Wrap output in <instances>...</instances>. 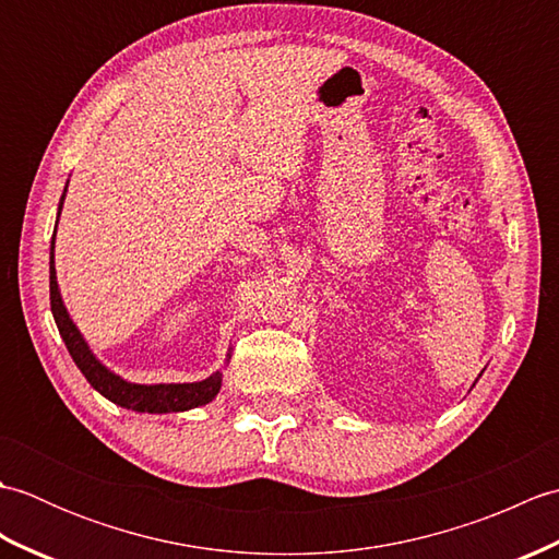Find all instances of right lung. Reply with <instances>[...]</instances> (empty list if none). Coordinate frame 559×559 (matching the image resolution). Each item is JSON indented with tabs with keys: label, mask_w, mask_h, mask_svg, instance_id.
<instances>
[{
	"label": "right lung",
	"mask_w": 559,
	"mask_h": 559,
	"mask_svg": "<svg viewBox=\"0 0 559 559\" xmlns=\"http://www.w3.org/2000/svg\"><path fill=\"white\" fill-rule=\"evenodd\" d=\"M64 194H67V187H64ZM64 194L59 199L57 223H59V213H62ZM55 235H57V228L52 233V247H50V310L55 317V324L59 329V336H62L64 346L71 355V360L76 362L81 374L88 379V384L96 389L100 396L117 403V406H122L127 411H136V413H158V415L182 413V411L206 406V403L216 399L223 384V370H216L211 377L201 379V382L136 384L112 372L108 365L96 358V353L91 350L86 338H83L79 326L74 324V319L69 317L62 293H59L57 269H55ZM228 362H230V350L225 355V365Z\"/></svg>",
	"instance_id": "1"
}]
</instances>
